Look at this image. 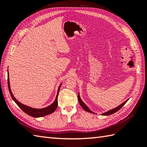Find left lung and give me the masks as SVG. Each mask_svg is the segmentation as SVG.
I'll return each mask as SVG.
<instances>
[{
  "label": "left lung",
  "mask_w": 147,
  "mask_h": 147,
  "mask_svg": "<svg viewBox=\"0 0 147 147\" xmlns=\"http://www.w3.org/2000/svg\"><path fill=\"white\" fill-rule=\"evenodd\" d=\"M78 101H79L80 104V105L82 106V107L84 110L86 111L87 112H90V113H95L94 112H92V111H91L90 109L88 108V107H87V106L85 105V104H84V102L82 101V100L81 98H80V96L79 93H78ZM128 100H129V99H128L127 100H126V101H124V102H123V103H122L121 104H120L119 106L117 107L116 108H115V109H112V110H109V111H107V112H105V113H102L101 115H105V116H107V115H112V114H113V113H115V112H117V111H118L120 109H121L123 105H124V104H125L126 103V102H127ZM96 114H97V113H96Z\"/></svg>",
  "instance_id": "left-lung-1"
}]
</instances>
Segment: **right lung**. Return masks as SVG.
<instances>
[{"mask_svg": "<svg viewBox=\"0 0 147 147\" xmlns=\"http://www.w3.org/2000/svg\"><path fill=\"white\" fill-rule=\"evenodd\" d=\"M61 84H62V83L60 84V85L58 88V90H57V95H56L55 101L53 102L51 105L47 107L42 108V109L32 108V107H29L28 105H26L21 104V102H20L18 100H16L15 97L13 96V94H12V92H11V88H10V80H9V73H8V90H9V92H10V94L11 95V98L13 99V100L15 101V103L18 105V106L22 110L24 111V112L26 114H28V115H30V117H35V118L42 117L44 116H46V115H50L55 112L57 107V96H58V94H59Z\"/></svg>", "mask_w": 147, "mask_h": 147, "instance_id": "right-lung-1", "label": "right lung"}]
</instances>
